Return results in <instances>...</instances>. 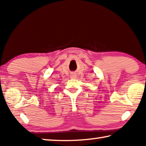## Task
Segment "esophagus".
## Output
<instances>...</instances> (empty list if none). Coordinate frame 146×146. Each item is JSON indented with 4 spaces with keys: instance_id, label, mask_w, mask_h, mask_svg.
Instances as JSON below:
<instances>
[{
    "instance_id": "obj_1",
    "label": "esophagus",
    "mask_w": 146,
    "mask_h": 146,
    "mask_svg": "<svg viewBox=\"0 0 146 146\" xmlns=\"http://www.w3.org/2000/svg\"><path fill=\"white\" fill-rule=\"evenodd\" d=\"M71 77H72V78H75V75H72V76H71Z\"/></svg>"
}]
</instances>
